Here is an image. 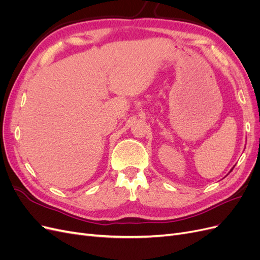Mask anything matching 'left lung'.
<instances>
[{"label":"left lung","instance_id":"8db88e82","mask_svg":"<svg viewBox=\"0 0 260 260\" xmlns=\"http://www.w3.org/2000/svg\"><path fill=\"white\" fill-rule=\"evenodd\" d=\"M233 168H234V167H233ZM233 168H232V169H231V170H230V172H231V171H232V170H233Z\"/></svg>","mask_w":260,"mask_h":260}]
</instances>
